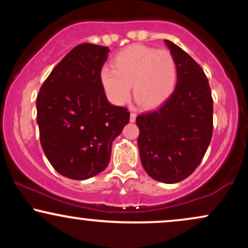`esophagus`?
Masks as SVG:
<instances>
[{
  "label": "esophagus",
  "mask_w": 248,
  "mask_h": 248,
  "mask_svg": "<svg viewBox=\"0 0 248 248\" xmlns=\"http://www.w3.org/2000/svg\"><path fill=\"white\" fill-rule=\"evenodd\" d=\"M136 113H130V122H135Z\"/></svg>",
  "instance_id": "obj_1"
}]
</instances>
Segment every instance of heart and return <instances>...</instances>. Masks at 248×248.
<instances>
[{
    "label": "heart",
    "instance_id": "1",
    "mask_svg": "<svg viewBox=\"0 0 248 248\" xmlns=\"http://www.w3.org/2000/svg\"><path fill=\"white\" fill-rule=\"evenodd\" d=\"M112 69L100 71L105 94L116 106L126 104L132 85L135 100L144 108H156L171 96L177 85V62L168 50L134 44L112 59Z\"/></svg>",
    "mask_w": 248,
    "mask_h": 248
}]
</instances>
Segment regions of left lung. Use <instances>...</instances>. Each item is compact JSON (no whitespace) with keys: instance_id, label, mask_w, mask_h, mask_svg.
Here are the masks:
<instances>
[{"instance_id":"obj_1","label":"left lung","mask_w":248,"mask_h":248,"mask_svg":"<svg viewBox=\"0 0 248 248\" xmlns=\"http://www.w3.org/2000/svg\"><path fill=\"white\" fill-rule=\"evenodd\" d=\"M178 69L175 91L156 109L136 118L141 163L162 183L183 181L199 166L212 138L211 88L202 67L186 51L164 41Z\"/></svg>"}]
</instances>
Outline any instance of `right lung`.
Returning a JSON list of instances; mask_svg holds the SVG:
<instances>
[{"mask_svg": "<svg viewBox=\"0 0 248 248\" xmlns=\"http://www.w3.org/2000/svg\"><path fill=\"white\" fill-rule=\"evenodd\" d=\"M109 49L78 45L51 71L37 96V124L45 156L57 172L87 179L106 169L112 142L129 122L127 108L107 100L100 71Z\"/></svg>", "mask_w": 248, "mask_h": 248, "instance_id": "add662e5", "label": "right lung"}]
</instances>
